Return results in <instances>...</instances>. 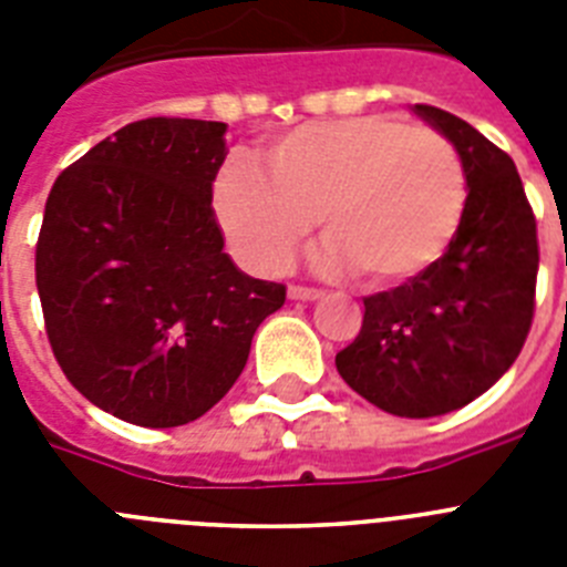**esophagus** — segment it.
Instances as JSON below:
<instances>
[{
    "mask_svg": "<svg viewBox=\"0 0 567 567\" xmlns=\"http://www.w3.org/2000/svg\"><path fill=\"white\" fill-rule=\"evenodd\" d=\"M320 289H312V287H289V298L292 300H318L320 298Z\"/></svg>",
    "mask_w": 567,
    "mask_h": 567,
    "instance_id": "34e87169",
    "label": "esophagus"
}]
</instances>
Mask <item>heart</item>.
Instances as JSON below:
<instances>
[{"label":"heart","instance_id":"heart-1","mask_svg":"<svg viewBox=\"0 0 567 567\" xmlns=\"http://www.w3.org/2000/svg\"><path fill=\"white\" fill-rule=\"evenodd\" d=\"M465 167L443 133L394 115H354L292 130L215 182V215L238 252L280 272L320 218V264L372 287L437 264L465 215Z\"/></svg>","mask_w":567,"mask_h":567}]
</instances>
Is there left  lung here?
Wrapping results in <instances>:
<instances>
[{"mask_svg": "<svg viewBox=\"0 0 567 567\" xmlns=\"http://www.w3.org/2000/svg\"><path fill=\"white\" fill-rule=\"evenodd\" d=\"M412 110L457 147L465 215L437 264L363 298V327L334 365L360 398L420 420L463 409L517 360L534 320L539 244L511 155L457 115Z\"/></svg>", "mask_w": 567, "mask_h": 567, "instance_id": "obj_1", "label": "left lung"}]
</instances>
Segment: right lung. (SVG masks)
Returning <instances> with one entry per match:
<instances>
[{
    "instance_id": "1",
    "label": "right lung",
    "mask_w": 567,
    "mask_h": 567,
    "mask_svg": "<svg viewBox=\"0 0 567 567\" xmlns=\"http://www.w3.org/2000/svg\"><path fill=\"white\" fill-rule=\"evenodd\" d=\"M227 124L142 118L70 164L44 204L50 349L93 405L147 429L207 414L287 287L240 272L213 213Z\"/></svg>"
}]
</instances>
